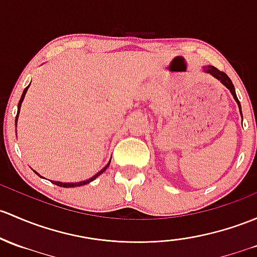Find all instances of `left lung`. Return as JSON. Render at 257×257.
<instances>
[{
  "instance_id": "left-lung-1",
  "label": "left lung",
  "mask_w": 257,
  "mask_h": 257,
  "mask_svg": "<svg viewBox=\"0 0 257 257\" xmlns=\"http://www.w3.org/2000/svg\"><path fill=\"white\" fill-rule=\"evenodd\" d=\"M203 71L206 72V74H209V75H212V76L214 77V79L219 80L220 82L223 83V85L225 86V87L228 88L229 91H230L231 96H233V98L235 99V102H236V103H237V107H239L240 114H241V117H242V113H241V104H240L239 99H237V97H236V93H235V88H234V85H233V82H231V80L229 79V77H228V75H226L225 72H223V71H219V70H218L217 67L212 66V65H207V66H203Z\"/></svg>"
}]
</instances>
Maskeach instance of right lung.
I'll use <instances>...</instances> for the list:
<instances>
[{
  "instance_id": "add662e5",
  "label": "right lung",
  "mask_w": 257,
  "mask_h": 257,
  "mask_svg": "<svg viewBox=\"0 0 257 257\" xmlns=\"http://www.w3.org/2000/svg\"><path fill=\"white\" fill-rule=\"evenodd\" d=\"M29 86H31V83H29L28 86H27L26 88H24V91H23V93H22V96H21V99H20V102H18V110H17V115H16V124H17V120H18V114H20V110H21V106H22V102H23V99H24V96H26V93H27V91H28V88H29ZM17 126V125H16ZM109 164H110V160L108 161V164L106 165V166L103 167V169L101 170V171H98L97 172L96 175H94V176H92L91 178H88V180H85V181H80V182H60V181H51V182L54 183V185H56V186H60V187H79V186H85V185H87V183H90V182H92L93 180H96L97 177L99 176V175H102L103 174L104 171H106L107 170V167L109 166ZM34 171V170H33ZM36 172V174L38 175V176L39 177H42V178H44L43 176H40L39 174H38L37 171H34Z\"/></svg>"
}]
</instances>
